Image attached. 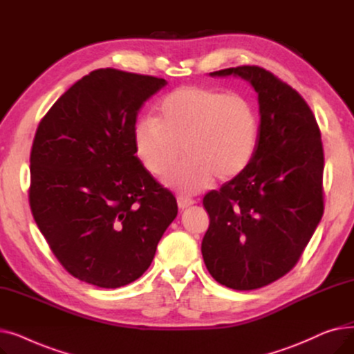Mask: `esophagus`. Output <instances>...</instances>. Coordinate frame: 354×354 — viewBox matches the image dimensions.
<instances>
[{
	"label": "esophagus",
	"mask_w": 354,
	"mask_h": 354,
	"mask_svg": "<svg viewBox=\"0 0 354 354\" xmlns=\"http://www.w3.org/2000/svg\"><path fill=\"white\" fill-rule=\"evenodd\" d=\"M194 203H195V201H194V199L183 198V196H179V198H178V207H179V209H180V211H183V209H187V208L192 207Z\"/></svg>",
	"instance_id": "esophagus-1"
}]
</instances>
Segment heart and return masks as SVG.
Segmentation results:
<instances>
[{
	"instance_id": "heart-1",
	"label": "heart",
	"mask_w": 354,
	"mask_h": 354,
	"mask_svg": "<svg viewBox=\"0 0 354 354\" xmlns=\"http://www.w3.org/2000/svg\"><path fill=\"white\" fill-rule=\"evenodd\" d=\"M259 136L254 104L236 95L205 86H182L162 97L155 119L133 126V147L153 176L182 195H195L218 180H231L251 163Z\"/></svg>"
}]
</instances>
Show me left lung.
Returning a JSON list of instances; mask_svg holds the SVG:
<instances>
[{
    "label": "left lung",
    "mask_w": 354,
    "mask_h": 354,
    "mask_svg": "<svg viewBox=\"0 0 354 354\" xmlns=\"http://www.w3.org/2000/svg\"><path fill=\"white\" fill-rule=\"evenodd\" d=\"M209 76L247 80L261 118L247 169L203 198L209 215L203 263L228 288H261L297 264L323 216L320 129L299 93L261 67H231Z\"/></svg>",
    "instance_id": "left-lung-1"
}]
</instances>
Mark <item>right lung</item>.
I'll list each match as a JSON object with an SVG mask.
<instances>
[{
    "label": "right lung",
    "mask_w": 354,
    "mask_h": 354,
    "mask_svg": "<svg viewBox=\"0 0 354 354\" xmlns=\"http://www.w3.org/2000/svg\"><path fill=\"white\" fill-rule=\"evenodd\" d=\"M167 82L100 68L74 83L35 132L30 207L53 254L80 281L118 288L149 268L178 215L140 163L133 126Z\"/></svg>",
    "instance_id": "add662e5"
}]
</instances>
